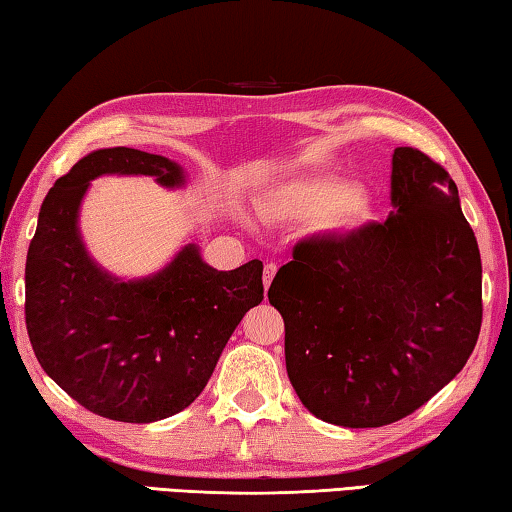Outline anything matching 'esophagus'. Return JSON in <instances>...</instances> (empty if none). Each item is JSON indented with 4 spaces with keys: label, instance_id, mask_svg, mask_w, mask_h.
<instances>
[{
    "label": "esophagus",
    "instance_id": "1",
    "mask_svg": "<svg viewBox=\"0 0 512 512\" xmlns=\"http://www.w3.org/2000/svg\"><path fill=\"white\" fill-rule=\"evenodd\" d=\"M275 273H277V264H273V262H268V264L264 266V289H268V287H271V282H273V277H275Z\"/></svg>",
    "mask_w": 512,
    "mask_h": 512
}]
</instances>
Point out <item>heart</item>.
I'll list each match as a JSON object with an SVG mask.
<instances>
[{"instance_id": "1", "label": "heart", "mask_w": 512, "mask_h": 512, "mask_svg": "<svg viewBox=\"0 0 512 512\" xmlns=\"http://www.w3.org/2000/svg\"><path fill=\"white\" fill-rule=\"evenodd\" d=\"M266 223H300L323 216V228L350 230L366 212V196L357 185L336 176H293L268 187L255 203Z\"/></svg>"}]
</instances>
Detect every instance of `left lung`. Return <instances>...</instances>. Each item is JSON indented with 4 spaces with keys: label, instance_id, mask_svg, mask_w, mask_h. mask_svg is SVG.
<instances>
[{
    "label": "left lung",
    "instance_id": "obj_1",
    "mask_svg": "<svg viewBox=\"0 0 512 512\" xmlns=\"http://www.w3.org/2000/svg\"><path fill=\"white\" fill-rule=\"evenodd\" d=\"M384 223L309 239L277 271L291 386L309 413L350 429L406 418L470 359L481 329V255L449 173L393 153Z\"/></svg>",
    "mask_w": 512,
    "mask_h": 512
}]
</instances>
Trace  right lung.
<instances>
[{"label":"right lung","mask_w":512,"mask_h":512,"mask_svg":"<svg viewBox=\"0 0 512 512\" xmlns=\"http://www.w3.org/2000/svg\"><path fill=\"white\" fill-rule=\"evenodd\" d=\"M99 176L185 187L178 162L126 146L92 151L42 201L27 253V329L42 370L85 409L155 422L203 393L225 343L264 298L259 259L216 271L187 244L158 273L121 280L94 262L79 212Z\"/></svg>","instance_id":"add662e5"}]
</instances>
